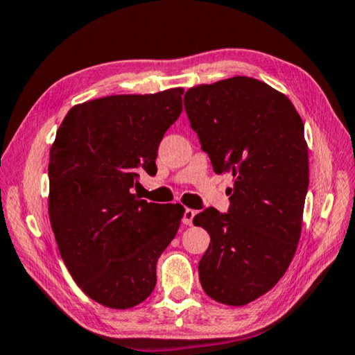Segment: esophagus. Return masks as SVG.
<instances>
[{"mask_svg":"<svg viewBox=\"0 0 355 355\" xmlns=\"http://www.w3.org/2000/svg\"><path fill=\"white\" fill-rule=\"evenodd\" d=\"M194 216H196V211H194V209L186 208V209H184V213H183V224L191 227V225H192V219H194Z\"/></svg>","mask_w":355,"mask_h":355,"instance_id":"obj_1","label":"esophagus"}]
</instances>
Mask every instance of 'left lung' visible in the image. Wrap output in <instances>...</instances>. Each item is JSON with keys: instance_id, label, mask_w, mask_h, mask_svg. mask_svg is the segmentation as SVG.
<instances>
[{"instance_id": "1", "label": "left lung", "mask_w": 355, "mask_h": 355, "mask_svg": "<svg viewBox=\"0 0 355 355\" xmlns=\"http://www.w3.org/2000/svg\"><path fill=\"white\" fill-rule=\"evenodd\" d=\"M184 110L214 172L233 175L228 213L209 207L194 218L211 238L200 284L216 302L241 307L274 288L296 254L309 189L302 119L249 76L191 87Z\"/></svg>"}]
</instances>
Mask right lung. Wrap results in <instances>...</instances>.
Here are the masks:
<instances>
[{
  "label": "right lung",
  "mask_w": 355,
  "mask_h": 355,
  "mask_svg": "<svg viewBox=\"0 0 355 355\" xmlns=\"http://www.w3.org/2000/svg\"><path fill=\"white\" fill-rule=\"evenodd\" d=\"M183 92L86 101L58 128L48 164L51 228L76 285L105 307L131 309L152 294L156 261L182 222V205L148 203L131 189L142 169L155 172Z\"/></svg>",
  "instance_id": "1"
}]
</instances>
